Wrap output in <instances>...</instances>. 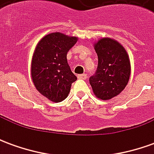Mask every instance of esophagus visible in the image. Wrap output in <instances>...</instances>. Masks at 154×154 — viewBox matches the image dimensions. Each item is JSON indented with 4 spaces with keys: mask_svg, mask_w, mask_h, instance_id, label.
I'll use <instances>...</instances> for the list:
<instances>
[{
    "mask_svg": "<svg viewBox=\"0 0 154 154\" xmlns=\"http://www.w3.org/2000/svg\"><path fill=\"white\" fill-rule=\"evenodd\" d=\"M77 77L79 78V79H82V80H86L87 79V75L86 74H80V75H78Z\"/></svg>",
    "mask_w": 154,
    "mask_h": 154,
    "instance_id": "obj_1",
    "label": "esophagus"
}]
</instances>
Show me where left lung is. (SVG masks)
<instances>
[{"instance_id": "obj_1", "label": "left lung", "mask_w": 154, "mask_h": 154, "mask_svg": "<svg viewBox=\"0 0 154 154\" xmlns=\"http://www.w3.org/2000/svg\"><path fill=\"white\" fill-rule=\"evenodd\" d=\"M94 48L98 56V66L89 82L96 97L110 100L128 84L131 71L129 56L121 44L110 38H100Z\"/></svg>"}]
</instances>
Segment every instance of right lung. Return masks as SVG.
<instances>
[{"instance_id": "obj_1", "label": "right lung", "mask_w": 154, "mask_h": 154, "mask_svg": "<svg viewBox=\"0 0 154 154\" xmlns=\"http://www.w3.org/2000/svg\"><path fill=\"white\" fill-rule=\"evenodd\" d=\"M77 41L59 32L44 36L37 44L31 62V77L36 89L54 102L65 100L77 77L67 63V54Z\"/></svg>"}]
</instances>
